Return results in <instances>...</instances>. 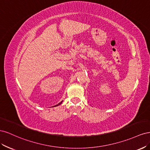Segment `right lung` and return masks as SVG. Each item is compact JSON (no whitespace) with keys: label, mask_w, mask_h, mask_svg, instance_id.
I'll return each mask as SVG.
<instances>
[{"label":"right lung","mask_w":150,"mask_h":150,"mask_svg":"<svg viewBox=\"0 0 150 150\" xmlns=\"http://www.w3.org/2000/svg\"><path fill=\"white\" fill-rule=\"evenodd\" d=\"M62 101H61V103H59V104H57V105H59V104H61V103H62Z\"/></svg>","instance_id":"add662e5"}]
</instances>
